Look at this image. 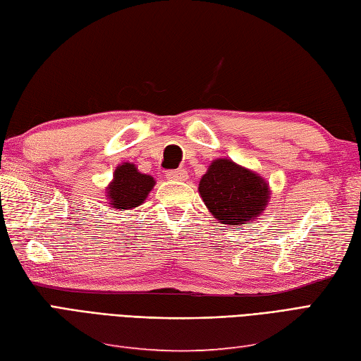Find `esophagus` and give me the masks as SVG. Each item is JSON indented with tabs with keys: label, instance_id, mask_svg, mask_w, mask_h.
<instances>
[{
	"label": "esophagus",
	"instance_id": "esophagus-1",
	"mask_svg": "<svg viewBox=\"0 0 361 361\" xmlns=\"http://www.w3.org/2000/svg\"><path fill=\"white\" fill-rule=\"evenodd\" d=\"M166 178H169L170 180H187L188 179V173L183 170V169H179V170H171L166 173Z\"/></svg>",
	"mask_w": 361,
	"mask_h": 361
}]
</instances>
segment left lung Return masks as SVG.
I'll return each mask as SVG.
<instances>
[{
  "label": "left lung",
  "instance_id": "8db88e82",
  "mask_svg": "<svg viewBox=\"0 0 361 361\" xmlns=\"http://www.w3.org/2000/svg\"><path fill=\"white\" fill-rule=\"evenodd\" d=\"M200 197L219 224L240 226L257 217L269 199L268 182L231 159L211 162L199 183Z\"/></svg>",
  "mask_w": 361,
  "mask_h": 361
}]
</instances>
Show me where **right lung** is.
I'll list each match as a JSON object with an SVG mask.
<instances>
[{"instance_id":"add662e5","label":"right lung","mask_w":361,"mask_h":361,"mask_svg":"<svg viewBox=\"0 0 361 361\" xmlns=\"http://www.w3.org/2000/svg\"><path fill=\"white\" fill-rule=\"evenodd\" d=\"M154 183L152 176L137 171L135 164H121L114 170L113 180L107 187L110 205L119 211L136 208L144 204Z\"/></svg>"}]
</instances>
